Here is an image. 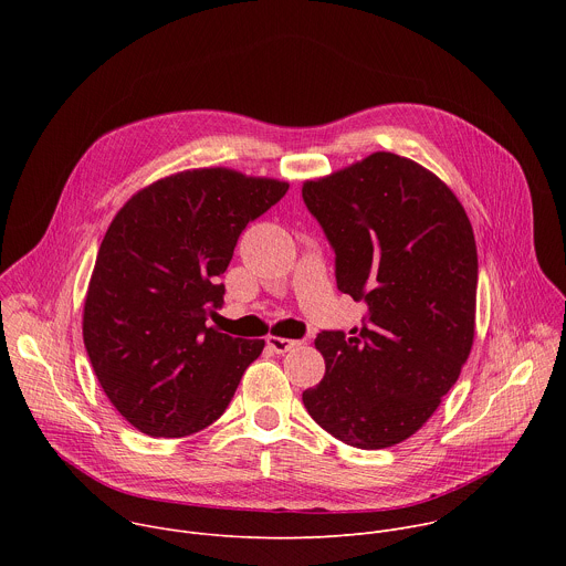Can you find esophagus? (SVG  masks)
<instances>
[{"label":"esophagus","instance_id":"34e87169","mask_svg":"<svg viewBox=\"0 0 566 566\" xmlns=\"http://www.w3.org/2000/svg\"><path fill=\"white\" fill-rule=\"evenodd\" d=\"M266 345L275 352V354H286L291 352L293 347H297L300 343L297 340H291V338H280V336H269L266 338Z\"/></svg>","mask_w":566,"mask_h":566}]
</instances>
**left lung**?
<instances>
[{
    "instance_id": "obj_1",
    "label": "left lung",
    "mask_w": 566,
    "mask_h": 566,
    "mask_svg": "<svg viewBox=\"0 0 566 566\" xmlns=\"http://www.w3.org/2000/svg\"><path fill=\"white\" fill-rule=\"evenodd\" d=\"M302 199L336 251L338 291L369 308L349 336L317 334L327 369L304 408L354 448L396 446L437 412L472 349L470 219L434 172L391 151L304 181Z\"/></svg>"
}]
</instances>
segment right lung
Instances as JSON below:
<instances>
[{"label":"right lung","instance_id":"1","mask_svg":"<svg viewBox=\"0 0 566 566\" xmlns=\"http://www.w3.org/2000/svg\"><path fill=\"white\" fill-rule=\"evenodd\" d=\"M286 181L197 168L138 190L112 219L85 295L83 340L112 406L147 437L214 423L264 340L208 327L249 221Z\"/></svg>","mask_w":566,"mask_h":566}]
</instances>
